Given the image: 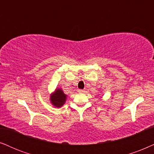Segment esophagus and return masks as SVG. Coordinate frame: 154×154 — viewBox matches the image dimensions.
<instances>
[{
    "instance_id": "1",
    "label": "esophagus",
    "mask_w": 154,
    "mask_h": 154,
    "mask_svg": "<svg viewBox=\"0 0 154 154\" xmlns=\"http://www.w3.org/2000/svg\"><path fill=\"white\" fill-rule=\"evenodd\" d=\"M78 92L79 94H83V93H85V90H84V89H78Z\"/></svg>"
}]
</instances>
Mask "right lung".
Masks as SVG:
<instances>
[{"label":"right lung","mask_w":154,"mask_h":154,"mask_svg":"<svg viewBox=\"0 0 154 154\" xmlns=\"http://www.w3.org/2000/svg\"><path fill=\"white\" fill-rule=\"evenodd\" d=\"M67 95L61 88L57 87L50 95V102L56 108H60L64 105L67 100Z\"/></svg>","instance_id":"add662e5"}]
</instances>
